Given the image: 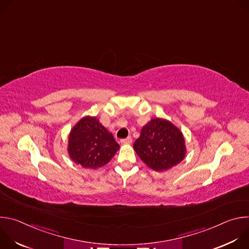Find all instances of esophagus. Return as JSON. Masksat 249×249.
Instances as JSON below:
<instances>
[{
    "label": "esophagus",
    "mask_w": 249,
    "mask_h": 249,
    "mask_svg": "<svg viewBox=\"0 0 249 249\" xmlns=\"http://www.w3.org/2000/svg\"><path fill=\"white\" fill-rule=\"evenodd\" d=\"M120 142L122 144H131L132 143V138L128 137L126 139H122V140H120Z\"/></svg>",
    "instance_id": "34e87169"
}]
</instances>
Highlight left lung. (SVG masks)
Wrapping results in <instances>:
<instances>
[{
    "instance_id": "left-lung-1",
    "label": "left lung",
    "mask_w": 249,
    "mask_h": 249,
    "mask_svg": "<svg viewBox=\"0 0 249 249\" xmlns=\"http://www.w3.org/2000/svg\"><path fill=\"white\" fill-rule=\"evenodd\" d=\"M133 147L142 160L158 171L178 164L186 150L180 130L160 118L152 119L143 127Z\"/></svg>"
}]
</instances>
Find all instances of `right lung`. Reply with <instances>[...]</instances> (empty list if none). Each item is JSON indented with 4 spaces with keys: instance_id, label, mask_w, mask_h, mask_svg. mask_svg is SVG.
Wrapping results in <instances>:
<instances>
[{
    "instance_id": "1",
    "label": "right lung",
    "mask_w": 249,
    "mask_h": 249,
    "mask_svg": "<svg viewBox=\"0 0 249 249\" xmlns=\"http://www.w3.org/2000/svg\"><path fill=\"white\" fill-rule=\"evenodd\" d=\"M119 149L111 133L95 117H85L71 131L69 155L77 164L96 168L107 163Z\"/></svg>"
}]
</instances>
